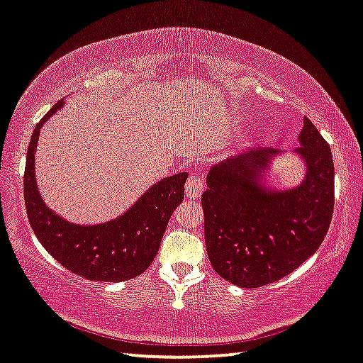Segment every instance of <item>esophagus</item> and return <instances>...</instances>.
<instances>
[{
    "mask_svg": "<svg viewBox=\"0 0 363 363\" xmlns=\"http://www.w3.org/2000/svg\"><path fill=\"white\" fill-rule=\"evenodd\" d=\"M202 192H203V179H202V176L192 174L187 179V182H186V195H187V199H191V200L199 199L200 195H202Z\"/></svg>",
    "mask_w": 363,
    "mask_h": 363,
    "instance_id": "1",
    "label": "esophagus"
}]
</instances>
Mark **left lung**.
I'll return each mask as SVG.
<instances>
[{"label":"left lung","mask_w":363,"mask_h":363,"mask_svg":"<svg viewBox=\"0 0 363 363\" xmlns=\"http://www.w3.org/2000/svg\"><path fill=\"white\" fill-rule=\"evenodd\" d=\"M294 152L306 164L298 186L274 189L267 171L283 152L249 148L213 164L202 195L206 254L215 272L240 287L274 283L312 257L335 208L331 148L308 118Z\"/></svg>","instance_id":"8db88e82"}]
</instances>
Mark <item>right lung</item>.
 Instances as JSON below:
<instances>
[{"label":"right lung","mask_w":363,"mask_h":363,"mask_svg":"<svg viewBox=\"0 0 363 363\" xmlns=\"http://www.w3.org/2000/svg\"><path fill=\"white\" fill-rule=\"evenodd\" d=\"M65 101L60 100L33 129L27 150L24 199L28 221L48 254L69 272L90 281L119 283L142 274L157 257L161 238L184 200L187 172L163 177L123 213L101 224H74L50 210L37 187L35 150L40 129Z\"/></svg>","instance_id":"1"}]
</instances>
